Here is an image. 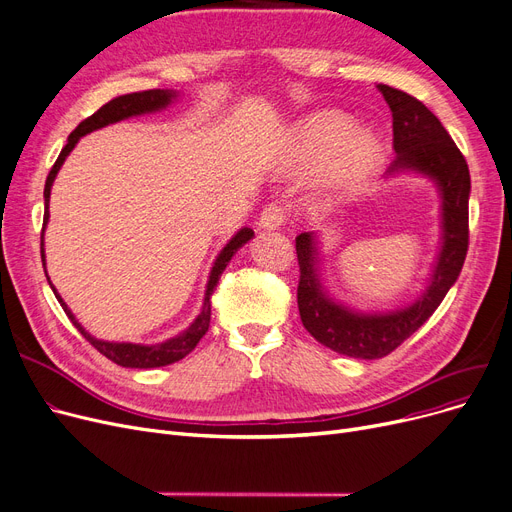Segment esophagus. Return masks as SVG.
Masks as SVG:
<instances>
[{
  "instance_id": "34e87169",
  "label": "esophagus",
  "mask_w": 512,
  "mask_h": 512,
  "mask_svg": "<svg viewBox=\"0 0 512 512\" xmlns=\"http://www.w3.org/2000/svg\"><path fill=\"white\" fill-rule=\"evenodd\" d=\"M286 219V209L282 205H268L263 211H261V217H259V228L261 230H278Z\"/></svg>"
}]
</instances>
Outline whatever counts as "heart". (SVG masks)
I'll return each mask as SVG.
<instances>
[{
    "label": "heart",
    "instance_id": "b5f03b06",
    "mask_svg": "<svg viewBox=\"0 0 512 512\" xmlns=\"http://www.w3.org/2000/svg\"><path fill=\"white\" fill-rule=\"evenodd\" d=\"M295 148L305 163H330V190L337 198L366 190L385 165L379 133L370 127L353 129V121L337 110H322L303 121Z\"/></svg>",
    "mask_w": 512,
    "mask_h": 512
}]
</instances>
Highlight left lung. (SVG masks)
<instances>
[{
	"mask_svg": "<svg viewBox=\"0 0 512 512\" xmlns=\"http://www.w3.org/2000/svg\"><path fill=\"white\" fill-rule=\"evenodd\" d=\"M393 117L395 161L387 177L416 173L427 177L439 194V251L425 288L412 303L389 311L355 309L328 293L322 278L318 232L297 236V303L307 332L324 347L360 360H376L402 345L425 324L458 280L469 249L471 175L462 152L446 127L420 100L395 87L376 85Z\"/></svg>",
	"mask_w": 512,
	"mask_h": 512,
	"instance_id": "1",
	"label": "left lung"
}]
</instances>
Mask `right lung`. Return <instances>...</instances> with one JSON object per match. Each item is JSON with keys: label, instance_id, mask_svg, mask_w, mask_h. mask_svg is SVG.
Listing matches in <instances>:
<instances>
[{"label": "right lung", "instance_id": "add662e5", "mask_svg": "<svg viewBox=\"0 0 512 512\" xmlns=\"http://www.w3.org/2000/svg\"><path fill=\"white\" fill-rule=\"evenodd\" d=\"M180 92L175 90H148V92H136V94H125V96H117L110 102H106L102 108H98L92 117H87L85 121L79 123V127L71 133L69 140H66V146L62 148L60 157L56 159L48 180H46V190H43V198H46V213H43V230H41V261H43V270H46V249H43V232H46V226L50 221V194H52V184L56 180V175L60 171V167L64 165L66 157H69L71 150L77 146V142L92 133L96 129H102L106 125H113L119 121H125L129 117H140V115H150V113H159V110H165L171 102L177 100ZM255 236V232L251 228H240L228 242L226 247L219 251V255L213 261V268L209 272V280H207V288H205V299H203V307L201 314H198L192 324L188 328H184L180 335H175L163 343H154V345H144V343H129V341H102L96 339L94 335L87 332L79 320L75 318L73 311L69 309L62 301V297L58 295V291L54 288V284L48 282L52 286V291L58 299V303L62 305L64 314L69 316V320L73 322V326L81 332V335L90 341L102 355H106L108 360H113L115 364L123 366V368H159V366H169L173 362H180L182 358L196 347V343L205 337V332L209 330V322H211V295L215 291V286L224 274V270L228 268L230 259L236 255V251L240 247H244L251 238Z\"/></svg>", "mask_w": 512, "mask_h": 512}]
</instances>
